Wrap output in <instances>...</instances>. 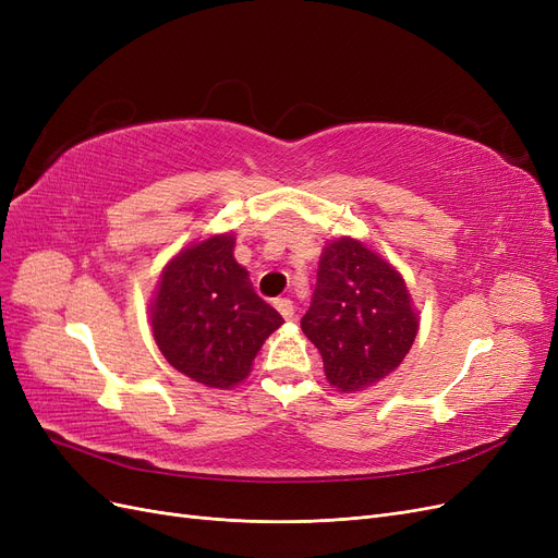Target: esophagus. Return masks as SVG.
<instances>
[{
  "instance_id": "obj_1",
  "label": "esophagus",
  "mask_w": 558,
  "mask_h": 558,
  "mask_svg": "<svg viewBox=\"0 0 558 558\" xmlns=\"http://www.w3.org/2000/svg\"><path fill=\"white\" fill-rule=\"evenodd\" d=\"M275 307H277V312H279L286 320H291V318H293V314H295V305H293V302H291L289 298H279V300H275Z\"/></svg>"
}]
</instances>
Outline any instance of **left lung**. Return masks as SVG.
<instances>
[{
	"mask_svg": "<svg viewBox=\"0 0 558 558\" xmlns=\"http://www.w3.org/2000/svg\"><path fill=\"white\" fill-rule=\"evenodd\" d=\"M302 332L324 359V373L342 393L365 391L408 356L418 312L398 267L361 240L324 246Z\"/></svg>",
	"mask_w": 558,
	"mask_h": 558,
	"instance_id": "8db88e82",
	"label": "left lung"
}]
</instances>
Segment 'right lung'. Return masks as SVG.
I'll return each mask as SVG.
<instances>
[{
	"instance_id": "obj_1",
	"label": "right lung",
	"mask_w": 558,
	"mask_h": 558,
	"mask_svg": "<svg viewBox=\"0 0 558 558\" xmlns=\"http://www.w3.org/2000/svg\"><path fill=\"white\" fill-rule=\"evenodd\" d=\"M162 356L181 375L209 388L242 384L281 314L253 291L234 260V234H209L162 267L148 305Z\"/></svg>"
}]
</instances>
